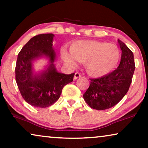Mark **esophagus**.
<instances>
[{"label": "esophagus", "instance_id": "1", "mask_svg": "<svg viewBox=\"0 0 148 148\" xmlns=\"http://www.w3.org/2000/svg\"><path fill=\"white\" fill-rule=\"evenodd\" d=\"M81 77V74L79 73H75V75H74V79L75 80H76L77 79H78L79 77Z\"/></svg>", "mask_w": 148, "mask_h": 148}]
</instances>
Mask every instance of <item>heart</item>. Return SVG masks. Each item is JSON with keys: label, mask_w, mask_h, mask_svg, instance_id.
<instances>
[{"label": "heart", "mask_w": 148, "mask_h": 148, "mask_svg": "<svg viewBox=\"0 0 148 148\" xmlns=\"http://www.w3.org/2000/svg\"><path fill=\"white\" fill-rule=\"evenodd\" d=\"M71 55L64 49L61 51L62 59L66 64L76 65V61L85 63L86 72L94 77L106 75L110 73L120 60L119 48L107 42L84 40L74 42L71 46Z\"/></svg>", "instance_id": "heart-1"}]
</instances>
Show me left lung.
<instances>
[{
	"instance_id": "obj_1",
	"label": "left lung",
	"mask_w": 148,
	"mask_h": 148,
	"mask_svg": "<svg viewBox=\"0 0 148 148\" xmlns=\"http://www.w3.org/2000/svg\"><path fill=\"white\" fill-rule=\"evenodd\" d=\"M122 50L120 64L110 73L90 79V85L84 94V100L93 109L103 110L112 108L122 100L128 92L135 69L131 50L118 40Z\"/></svg>"
}]
</instances>
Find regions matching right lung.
Returning <instances> with one entry per match:
<instances>
[{
	"label": "right lung",
	"instance_id": "add662e5",
	"mask_svg": "<svg viewBox=\"0 0 148 148\" xmlns=\"http://www.w3.org/2000/svg\"><path fill=\"white\" fill-rule=\"evenodd\" d=\"M54 36L52 34L34 36L17 56L15 79L18 88L25 102L38 108H46L55 103L64 86L73 81L75 73H60L56 69V53L52 48ZM42 56L49 59V65L40 74H34L32 62Z\"/></svg>",
	"mask_w": 148,
	"mask_h": 148
}]
</instances>
